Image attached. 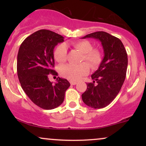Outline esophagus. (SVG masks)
I'll return each instance as SVG.
<instances>
[{
    "instance_id": "1",
    "label": "esophagus",
    "mask_w": 146,
    "mask_h": 146,
    "mask_svg": "<svg viewBox=\"0 0 146 146\" xmlns=\"http://www.w3.org/2000/svg\"><path fill=\"white\" fill-rule=\"evenodd\" d=\"M70 84H71V85H75L77 84V82L75 81H73V80H71V81H70Z\"/></svg>"
}]
</instances>
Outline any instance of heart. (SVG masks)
Instances as JSON below:
<instances>
[{
    "mask_svg": "<svg viewBox=\"0 0 146 146\" xmlns=\"http://www.w3.org/2000/svg\"><path fill=\"white\" fill-rule=\"evenodd\" d=\"M73 48L82 53L81 61H86L91 68L95 69L102 61V53L99 49L93 48V45L88 40H80L71 44ZM55 60L58 62L62 63L67 59V48L64 44H60L56 46L53 52ZM86 62L80 64H65L60 67V74L64 78L75 81L87 75L89 72V66Z\"/></svg>",
    "mask_w": 146,
    "mask_h": 146,
    "instance_id": "obj_1",
    "label": "heart"
}]
</instances>
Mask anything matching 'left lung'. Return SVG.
Masks as SVG:
<instances>
[{
	"instance_id": "left-lung-1",
	"label": "left lung",
	"mask_w": 146,
	"mask_h": 146,
	"mask_svg": "<svg viewBox=\"0 0 146 146\" xmlns=\"http://www.w3.org/2000/svg\"><path fill=\"white\" fill-rule=\"evenodd\" d=\"M93 38L102 42L104 57L100 67L91 75L93 82L87 84L82 95L84 103L95 109L110 104L121 90L126 75L128 56L119 38L105 31H97L82 38Z\"/></svg>"
}]
</instances>
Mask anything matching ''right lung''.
I'll use <instances>...</instances> for the list:
<instances>
[{
  "label": "right lung",
  "instance_id": "obj_1",
  "mask_svg": "<svg viewBox=\"0 0 146 146\" xmlns=\"http://www.w3.org/2000/svg\"><path fill=\"white\" fill-rule=\"evenodd\" d=\"M64 37L46 29H40L23 42L17 57V73L21 87L35 104L45 110L62 104L65 92L70 86L66 79H56L53 84L48 75H57L53 49Z\"/></svg>",
  "mask_w": 146,
  "mask_h": 146
}]
</instances>
